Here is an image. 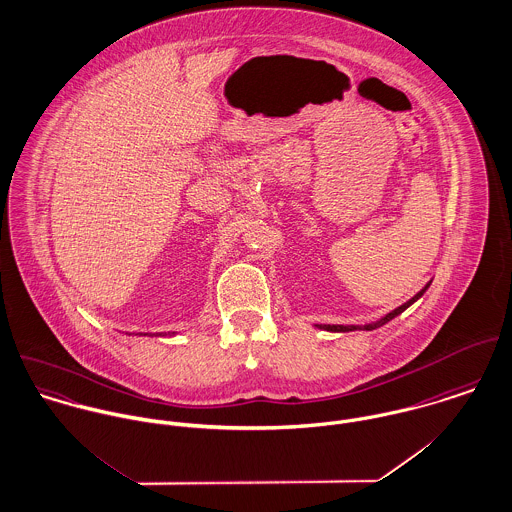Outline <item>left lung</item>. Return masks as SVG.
I'll return each instance as SVG.
<instances>
[{"mask_svg":"<svg viewBox=\"0 0 512 512\" xmlns=\"http://www.w3.org/2000/svg\"><path fill=\"white\" fill-rule=\"evenodd\" d=\"M432 284L426 283V286L420 290V292H416L410 300H406L404 304H400L398 308L395 310H391L389 314H385V316H381L379 320H375V322H369V324H361V326H355V324H351V326H341V324H314V328H318V330H326V332H355V330H365V332H371V330H377V328H381V326H385L387 322H391L393 318H397L398 314H402L408 306H412L426 290H428V286Z\"/></svg>","mask_w":512,"mask_h":512,"instance_id":"8db88e82","label":"left lung"}]
</instances>
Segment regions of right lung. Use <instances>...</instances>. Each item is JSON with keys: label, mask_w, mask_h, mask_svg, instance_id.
I'll return each instance as SVG.
<instances>
[{"label": "right lung", "mask_w": 512, "mask_h": 512, "mask_svg": "<svg viewBox=\"0 0 512 512\" xmlns=\"http://www.w3.org/2000/svg\"><path fill=\"white\" fill-rule=\"evenodd\" d=\"M172 334H174V332H172ZM172 334H171V336H172ZM159 336H161V334H159Z\"/></svg>", "instance_id": "right-lung-1"}]
</instances>
